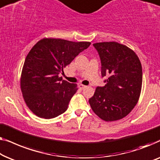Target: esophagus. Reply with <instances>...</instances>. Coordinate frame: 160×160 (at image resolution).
I'll return each mask as SVG.
<instances>
[{
	"label": "esophagus",
	"mask_w": 160,
	"mask_h": 160,
	"mask_svg": "<svg viewBox=\"0 0 160 160\" xmlns=\"http://www.w3.org/2000/svg\"><path fill=\"white\" fill-rule=\"evenodd\" d=\"M86 87H87L86 85H82V84H79V85H78V88H79L80 89H84Z\"/></svg>",
	"instance_id": "34e87169"
}]
</instances>
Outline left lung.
<instances>
[{"label": "left lung", "mask_w": 160, "mask_h": 160, "mask_svg": "<svg viewBox=\"0 0 160 160\" xmlns=\"http://www.w3.org/2000/svg\"><path fill=\"white\" fill-rule=\"evenodd\" d=\"M102 63L106 85L97 87L89 99L91 107L103 120L115 121L127 116L138 103L142 86V67L136 53L117 42L93 44Z\"/></svg>", "instance_id": "8db88e82"}]
</instances>
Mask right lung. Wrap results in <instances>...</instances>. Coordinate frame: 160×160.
<instances>
[{"mask_svg": "<svg viewBox=\"0 0 160 160\" xmlns=\"http://www.w3.org/2000/svg\"><path fill=\"white\" fill-rule=\"evenodd\" d=\"M90 45L43 38L32 47L24 61L20 85L24 102L35 115L51 119L67 109L77 84L63 80L58 75Z\"/></svg>", "mask_w": 160, "mask_h": 160, "instance_id": "right-lung-1", "label": "right lung"}]
</instances>
